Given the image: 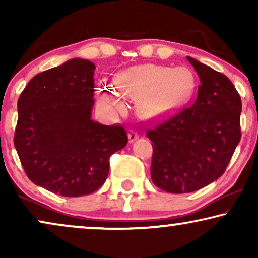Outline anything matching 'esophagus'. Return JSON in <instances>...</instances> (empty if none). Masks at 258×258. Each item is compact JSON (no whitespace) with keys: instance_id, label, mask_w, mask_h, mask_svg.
I'll use <instances>...</instances> for the list:
<instances>
[{"instance_id":"34e87169","label":"esophagus","mask_w":258,"mask_h":258,"mask_svg":"<svg viewBox=\"0 0 258 258\" xmlns=\"http://www.w3.org/2000/svg\"><path fill=\"white\" fill-rule=\"evenodd\" d=\"M128 139H129V143H133V142H135V141L139 139V134H137L136 132H130L129 134H128Z\"/></svg>"}]
</instances>
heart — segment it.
Masks as SVG:
<instances>
[{"label": "heart", "mask_w": 258, "mask_h": 258, "mask_svg": "<svg viewBox=\"0 0 258 258\" xmlns=\"http://www.w3.org/2000/svg\"><path fill=\"white\" fill-rule=\"evenodd\" d=\"M115 86L122 96L135 98L136 110L143 118H158L177 110L191 97L195 76L186 67L149 63L117 73ZM97 101L105 108H123L121 97L110 89L98 91Z\"/></svg>", "instance_id": "heart-1"}]
</instances>
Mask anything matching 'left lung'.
<instances>
[{"label":"left lung","instance_id":"1","mask_svg":"<svg viewBox=\"0 0 258 258\" xmlns=\"http://www.w3.org/2000/svg\"><path fill=\"white\" fill-rule=\"evenodd\" d=\"M201 84L196 101L147 133L151 179L171 194L196 191L223 175L241 140L242 101L223 74L186 56Z\"/></svg>","mask_w":258,"mask_h":258}]
</instances>
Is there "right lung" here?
<instances>
[{
	"label": "right lung",
	"instance_id": "right-lung-1",
	"mask_svg": "<svg viewBox=\"0 0 258 258\" xmlns=\"http://www.w3.org/2000/svg\"><path fill=\"white\" fill-rule=\"evenodd\" d=\"M96 67L73 58L29 81L17 101L14 137L29 179L64 197L96 191L109 157L128 143L124 129L91 119Z\"/></svg>",
	"mask_w": 258,
	"mask_h": 258
}]
</instances>
